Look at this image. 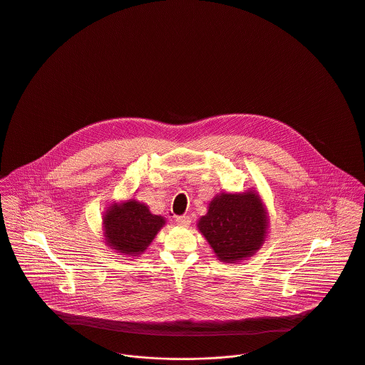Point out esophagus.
<instances>
[{
	"label": "esophagus",
	"instance_id": "obj_1",
	"mask_svg": "<svg viewBox=\"0 0 365 365\" xmlns=\"http://www.w3.org/2000/svg\"><path fill=\"white\" fill-rule=\"evenodd\" d=\"M176 223L182 227H187L190 225V217L189 216H178Z\"/></svg>",
	"mask_w": 365,
	"mask_h": 365
}]
</instances>
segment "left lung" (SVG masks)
<instances>
[{"label": "left lung", "mask_w": 365, "mask_h": 365, "mask_svg": "<svg viewBox=\"0 0 365 365\" xmlns=\"http://www.w3.org/2000/svg\"><path fill=\"white\" fill-rule=\"evenodd\" d=\"M269 212L253 187L243 193H219L207 213L197 220V230L223 263L247 260L262 249L269 232Z\"/></svg>", "instance_id": "1"}]
</instances>
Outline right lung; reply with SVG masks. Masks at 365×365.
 <instances>
[{
  "mask_svg": "<svg viewBox=\"0 0 365 365\" xmlns=\"http://www.w3.org/2000/svg\"><path fill=\"white\" fill-rule=\"evenodd\" d=\"M165 225L163 216L153 215L133 197L109 203L102 216L105 245L129 257L145 253Z\"/></svg>",
  "mask_w": 365,
  "mask_h": 365,
  "instance_id": "1",
  "label": "right lung"
}]
</instances>
